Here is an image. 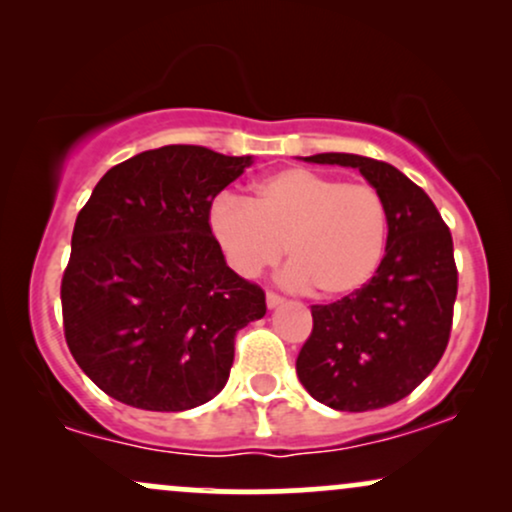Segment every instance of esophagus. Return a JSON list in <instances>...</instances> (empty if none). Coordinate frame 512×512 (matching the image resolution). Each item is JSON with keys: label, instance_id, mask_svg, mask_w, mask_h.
<instances>
[{"label": "esophagus", "instance_id": "esophagus-1", "mask_svg": "<svg viewBox=\"0 0 512 512\" xmlns=\"http://www.w3.org/2000/svg\"><path fill=\"white\" fill-rule=\"evenodd\" d=\"M281 303H284V298H281L279 293H274V291L267 293V308H279Z\"/></svg>", "mask_w": 512, "mask_h": 512}]
</instances>
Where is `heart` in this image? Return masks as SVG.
Segmentation results:
<instances>
[{"instance_id": "1", "label": "heart", "mask_w": 512, "mask_h": 512, "mask_svg": "<svg viewBox=\"0 0 512 512\" xmlns=\"http://www.w3.org/2000/svg\"><path fill=\"white\" fill-rule=\"evenodd\" d=\"M209 226L228 264L260 274L289 255L286 281L313 286L327 301L354 296L378 274L390 211L366 182H344L310 168H284L252 187L250 202L223 197Z\"/></svg>"}]
</instances>
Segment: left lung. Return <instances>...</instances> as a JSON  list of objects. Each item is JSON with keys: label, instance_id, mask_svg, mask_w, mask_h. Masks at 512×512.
Returning a JSON list of instances; mask_svg holds the SVG:
<instances>
[{"label": "left lung", "instance_id": "left-lung-1", "mask_svg": "<svg viewBox=\"0 0 512 512\" xmlns=\"http://www.w3.org/2000/svg\"><path fill=\"white\" fill-rule=\"evenodd\" d=\"M305 161L358 168L383 195L390 231L383 264L361 291L310 308L298 380L337 411L383 409L424 383L448 346L457 296L450 228L431 197L390 163L356 154Z\"/></svg>", "mask_w": 512, "mask_h": 512}]
</instances>
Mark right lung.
I'll use <instances>...</instances> for the list:
<instances>
[{
	"instance_id": "obj_1",
	"label": "right lung",
	"mask_w": 512,
	"mask_h": 512,
	"mask_svg": "<svg viewBox=\"0 0 512 512\" xmlns=\"http://www.w3.org/2000/svg\"><path fill=\"white\" fill-rule=\"evenodd\" d=\"M250 163L170 144L117 163L93 187L74 223L62 317L74 361L105 395L185 411L223 390L236 332L267 303L223 260L209 211Z\"/></svg>"
}]
</instances>
